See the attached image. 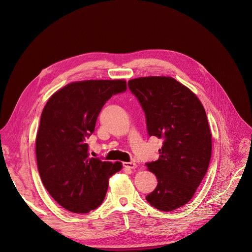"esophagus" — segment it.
Segmentation results:
<instances>
[{
	"instance_id": "34e87169",
	"label": "esophagus",
	"mask_w": 252,
	"mask_h": 252,
	"mask_svg": "<svg viewBox=\"0 0 252 252\" xmlns=\"http://www.w3.org/2000/svg\"><path fill=\"white\" fill-rule=\"evenodd\" d=\"M123 166L126 167V168H129V169H135L137 167V164L135 162H124Z\"/></svg>"
}]
</instances>
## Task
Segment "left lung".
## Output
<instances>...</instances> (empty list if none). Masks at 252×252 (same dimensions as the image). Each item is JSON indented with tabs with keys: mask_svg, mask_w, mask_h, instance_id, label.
I'll return each mask as SVG.
<instances>
[{
	"mask_svg": "<svg viewBox=\"0 0 252 252\" xmlns=\"http://www.w3.org/2000/svg\"><path fill=\"white\" fill-rule=\"evenodd\" d=\"M147 120L150 136L163 140L159 159L147 163L158 185L146 199L161 211H172L196 193L211 158V133L196 95L170 77L128 81Z\"/></svg>",
	"mask_w": 252,
	"mask_h": 252,
	"instance_id": "obj_1",
	"label": "left lung"
}]
</instances>
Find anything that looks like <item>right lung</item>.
Returning a JSON list of instances; mask_svg holds the SVG:
<instances>
[{
  "instance_id": "1",
  "label": "right lung",
  "mask_w": 252,
  "mask_h": 252,
  "mask_svg": "<svg viewBox=\"0 0 252 252\" xmlns=\"http://www.w3.org/2000/svg\"><path fill=\"white\" fill-rule=\"evenodd\" d=\"M124 80L74 82L47 101L35 138V156L42 183L59 205L88 213L101 205L109 177L121 162L91 158L87 139L97 117L113 95L125 92Z\"/></svg>"
}]
</instances>
